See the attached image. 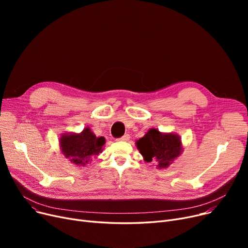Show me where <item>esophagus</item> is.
<instances>
[{
	"instance_id": "34e87169",
	"label": "esophagus",
	"mask_w": 248,
	"mask_h": 248,
	"mask_svg": "<svg viewBox=\"0 0 248 248\" xmlns=\"http://www.w3.org/2000/svg\"><path fill=\"white\" fill-rule=\"evenodd\" d=\"M129 140V135H124L120 139H116V140H122V141H126Z\"/></svg>"
}]
</instances>
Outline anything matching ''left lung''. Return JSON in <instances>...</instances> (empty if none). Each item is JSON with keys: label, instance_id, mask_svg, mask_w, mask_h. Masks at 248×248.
I'll return each instance as SVG.
<instances>
[{"label": "left lung", "instance_id": "1", "mask_svg": "<svg viewBox=\"0 0 248 248\" xmlns=\"http://www.w3.org/2000/svg\"><path fill=\"white\" fill-rule=\"evenodd\" d=\"M140 153L145 161L157 160L158 167L166 168L182 152L180 138L173 134H161L158 129L151 128L147 135L137 141Z\"/></svg>", "mask_w": 248, "mask_h": 248}]
</instances>
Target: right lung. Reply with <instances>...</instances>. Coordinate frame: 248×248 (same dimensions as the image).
<instances>
[{
	"mask_svg": "<svg viewBox=\"0 0 248 248\" xmlns=\"http://www.w3.org/2000/svg\"><path fill=\"white\" fill-rule=\"evenodd\" d=\"M106 139L97 138L90 128L86 127L80 134L63 135L60 139V147L63 155L76 165L84 166L91 155H98L102 150Z\"/></svg>",
	"mask_w": 248,
	"mask_h": 248,
	"instance_id": "obj_1",
	"label": "right lung"
}]
</instances>
